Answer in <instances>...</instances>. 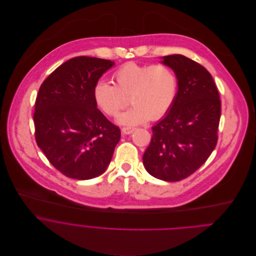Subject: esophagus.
<instances>
[{
  "label": "esophagus",
  "mask_w": 256,
  "mask_h": 256,
  "mask_svg": "<svg viewBox=\"0 0 256 256\" xmlns=\"http://www.w3.org/2000/svg\"><path fill=\"white\" fill-rule=\"evenodd\" d=\"M134 129L135 128H133V127H123L122 128V133L123 134H131L133 131H134Z\"/></svg>",
  "instance_id": "1"
}]
</instances>
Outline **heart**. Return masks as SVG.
<instances>
[{
    "instance_id": "b5f03b06",
    "label": "heart",
    "mask_w": 256,
    "mask_h": 256,
    "mask_svg": "<svg viewBox=\"0 0 256 256\" xmlns=\"http://www.w3.org/2000/svg\"><path fill=\"white\" fill-rule=\"evenodd\" d=\"M113 84L98 80L94 86L98 108L115 116L130 102L134 106L118 117L123 125H138L148 119H160L172 108L178 94V78L164 64L128 62L112 74Z\"/></svg>"
}]
</instances>
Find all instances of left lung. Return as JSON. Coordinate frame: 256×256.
<instances>
[{
    "label": "left lung",
    "mask_w": 256,
    "mask_h": 256,
    "mask_svg": "<svg viewBox=\"0 0 256 256\" xmlns=\"http://www.w3.org/2000/svg\"><path fill=\"white\" fill-rule=\"evenodd\" d=\"M178 78L176 100L152 128L143 156L146 172L164 182H180L195 172L218 142L219 92L202 65L183 56L162 57Z\"/></svg>",
    "instance_id": "1"
}]
</instances>
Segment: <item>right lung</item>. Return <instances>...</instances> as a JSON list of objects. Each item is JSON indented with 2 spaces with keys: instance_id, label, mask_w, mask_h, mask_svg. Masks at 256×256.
Returning <instances> with one entry per match:
<instances>
[{
  "instance_id": "right-lung-1",
  "label": "right lung",
  "mask_w": 256,
  "mask_h": 256,
  "mask_svg": "<svg viewBox=\"0 0 256 256\" xmlns=\"http://www.w3.org/2000/svg\"><path fill=\"white\" fill-rule=\"evenodd\" d=\"M113 61L78 56L50 74L39 88L34 121L37 146L67 178L104 174L120 140L118 126L96 108L94 86Z\"/></svg>"
}]
</instances>
